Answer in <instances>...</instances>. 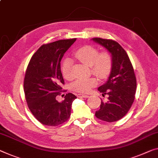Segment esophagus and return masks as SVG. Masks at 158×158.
<instances>
[{"label": "esophagus", "mask_w": 158, "mask_h": 158, "mask_svg": "<svg viewBox=\"0 0 158 158\" xmlns=\"http://www.w3.org/2000/svg\"><path fill=\"white\" fill-rule=\"evenodd\" d=\"M77 98H89V95H87V94H77Z\"/></svg>", "instance_id": "1"}]
</instances>
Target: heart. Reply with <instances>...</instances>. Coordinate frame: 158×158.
<instances>
[{
    "mask_svg": "<svg viewBox=\"0 0 158 158\" xmlns=\"http://www.w3.org/2000/svg\"><path fill=\"white\" fill-rule=\"evenodd\" d=\"M75 56L80 61L90 67L92 73L99 79H106L110 75L113 65L112 56L107 51L99 52L98 48L93 46H84L77 49ZM73 61L67 58L61 66L62 74L65 79L71 80L73 77L72 69ZM96 78L92 77L89 78H81L75 81L72 85L73 90L81 93H86L93 87L97 85Z\"/></svg>",
    "mask_w": 158,
    "mask_h": 158,
    "instance_id": "b5f03b06",
    "label": "heart"
}]
</instances>
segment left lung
Listing matches in <instances>:
<instances>
[{"mask_svg":"<svg viewBox=\"0 0 158 158\" xmlns=\"http://www.w3.org/2000/svg\"><path fill=\"white\" fill-rule=\"evenodd\" d=\"M93 41L102 46L112 56L113 65L107 81L98 90L107 99L102 100L100 108L95 112L99 119L114 122L127 114L134 101L136 78L133 65L126 51L119 44L111 40L93 38Z\"/></svg>","mask_w":158,"mask_h":158,"instance_id":"1","label":"left lung"}]
</instances>
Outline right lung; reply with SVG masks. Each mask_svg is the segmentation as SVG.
Returning a JSON list of instances; mask_svg holds the SVG:
<instances>
[{"mask_svg": "<svg viewBox=\"0 0 158 158\" xmlns=\"http://www.w3.org/2000/svg\"><path fill=\"white\" fill-rule=\"evenodd\" d=\"M76 39L63 40L44 44L31 58L24 80V91L28 107L44 125L56 127L70 117L73 102L76 96L68 93L59 102L64 84L60 60ZM63 92H65L64 90Z\"/></svg>", "mask_w": 158, "mask_h": 158, "instance_id": "right-lung-1", "label": "right lung"}]
</instances>
